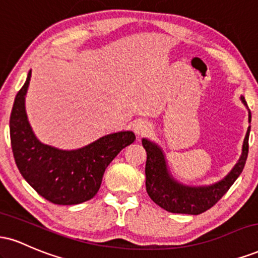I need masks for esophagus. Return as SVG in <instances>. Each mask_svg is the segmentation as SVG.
I'll list each match as a JSON object with an SVG mask.
<instances>
[{
	"label": "esophagus",
	"mask_w": 258,
	"mask_h": 258,
	"mask_svg": "<svg viewBox=\"0 0 258 258\" xmlns=\"http://www.w3.org/2000/svg\"><path fill=\"white\" fill-rule=\"evenodd\" d=\"M133 130H135V132L137 133L138 136H142L149 131L150 125L147 122V121L137 120V121H135V123H133Z\"/></svg>",
	"instance_id": "obj_1"
}]
</instances>
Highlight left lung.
<instances>
[{"mask_svg": "<svg viewBox=\"0 0 258 258\" xmlns=\"http://www.w3.org/2000/svg\"><path fill=\"white\" fill-rule=\"evenodd\" d=\"M240 99L247 108V103L244 97L241 96ZM248 122H251L250 109H248ZM250 128L251 126H248L242 143L240 158L230 172L220 182L201 186L185 185L177 182L168 171L165 154L161 148L149 139H142V144L147 152L146 188L150 199L156 205L172 214L200 215L211 209L227 193L228 189L242 172L247 159Z\"/></svg>", "mask_w": 258, "mask_h": 258, "instance_id": "obj_1", "label": "left lung"}]
</instances>
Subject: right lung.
I'll return each mask as SVG.
<instances>
[{
    "instance_id": "right-lung-1",
    "label": "right lung",
    "mask_w": 258,
    "mask_h": 258,
    "mask_svg": "<svg viewBox=\"0 0 258 258\" xmlns=\"http://www.w3.org/2000/svg\"><path fill=\"white\" fill-rule=\"evenodd\" d=\"M31 70L14 99L10 119L11 144L18 170L41 197L57 205H76L92 199L105 168L136 139L132 131L110 133L88 146L61 150L41 143L25 111Z\"/></svg>"
}]
</instances>
